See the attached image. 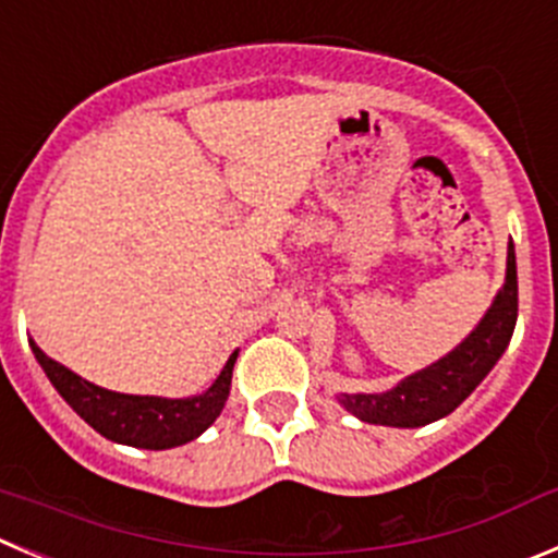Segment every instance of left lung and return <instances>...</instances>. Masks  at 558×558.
<instances>
[{
  "label": "left lung",
  "mask_w": 558,
  "mask_h": 558,
  "mask_svg": "<svg viewBox=\"0 0 558 558\" xmlns=\"http://www.w3.org/2000/svg\"><path fill=\"white\" fill-rule=\"evenodd\" d=\"M514 322H518V267H514V244L509 242L504 289L496 294L476 330L457 350L432 366L410 374L385 393H341L338 402L366 424L413 429L444 418L454 413L471 397L473 388L490 374L509 347Z\"/></svg>",
  "instance_id": "8db88e82"
}]
</instances>
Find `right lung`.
Here are the masks:
<instances>
[{
    "mask_svg": "<svg viewBox=\"0 0 558 558\" xmlns=\"http://www.w3.org/2000/svg\"><path fill=\"white\" fill-rule=\"evenodd\" d=\"M35 361L51 379L62 399H65L80 418H85L98 435L114 444L134 446V449H173L195 440L197 435L215 424L231 393V374L239 352L228 357L220 377L201 397L190 399H161V397H132V393H114L87 383L80 374L51 361L38 343L29 341Z\"/></svg>",
    "mask_w": 558,
    "mask_h": 558,
    "instance_id": "add662e5",
    "label": "right lung"
}]
</instances>
